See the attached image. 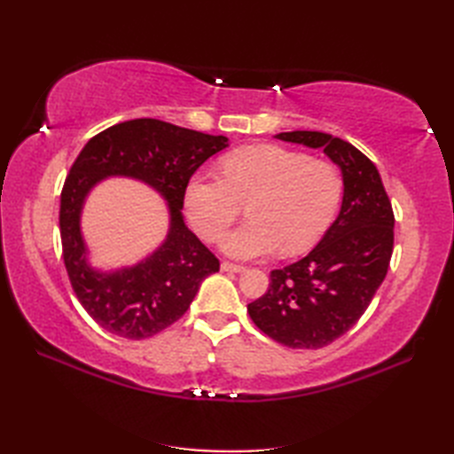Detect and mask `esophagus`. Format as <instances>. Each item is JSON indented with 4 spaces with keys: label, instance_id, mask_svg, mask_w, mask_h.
<instances>
[{
    "label": "esophagus",
    "instance_id": "1",
    "mask_svg": "<svg viewBox=\"0 0 454 454\" xmlns=\"http://www.w3.org/2000/svg\"><path fill=\"white\" fill-rule=\"evenodd\" d=\"M220 267H222V271H226V273H244L246 271L244 265H236V263H230V262H224Z\"/></svg>",
    "mask_w": 454,
    "mask_h": 454
}]
</instances>
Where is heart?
<instances>
[{
	"mask_svg": "<svg viewBox=\"0 0 454 454\" xmlns=\"http://www.w3.org/2000/svg\"><path fill=\"white\" fill-rule=\"evenodd\" d=\"M341 197L343 177L333 163L278 146H252L222 160V176H192L185 210L202 239L218 242L246 205L249 220L224 239V252L254 259L278 247L288 255L310 249L330 228Z\"/></svg>",
	"mask_w": 454,
	"mask_h": 454,
	"instance_id": "heart-1",
	"label": "heart"
}]
</instances>
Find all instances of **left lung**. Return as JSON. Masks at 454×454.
I'll return each mask as SVG.
<instances>
[{"label": "left lung", "instance_id": "left-lung-1", "mask_svg": "<svg viewBox=\"0 0 454 454\" xmlns=\"http://www.w3.org/2000/svg\"><path fill=\"white\" fill-rule=\"evenodd\" d=\"M275 138L322 148L343 177L341 210L310 254L271 271L267 293L247 304L265 335L291 349H320L359 322L387 277L394 212L374 163L353 144L316 130Z\"/></svg>", "mask_w": 454, "mask_h": 454}]
</instances>
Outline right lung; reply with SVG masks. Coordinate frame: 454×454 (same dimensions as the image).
<instances>
[{"label":"right lung","mask_w":454,"mask_h":454,"mask_svg":"<svg viewBox=\"0 0 454 454\" xmlns=\"http://www.w3.org/2000/svg\"><path fill=\"white\" fill-rule=\"evenodd\" d=\"M228 146L226 137L176 127L158 119H134L93 137L60 195V238L75 296L95 322L127 340H146L187 312L200 283L220 269L215 254L183 222L189 179L210 156ZM107 176H132L167 199L170 232L140 264L98 272L87 262L79 218L84 197Z\"/></svg>","instance_id":"add662e5"}]
</instances>
